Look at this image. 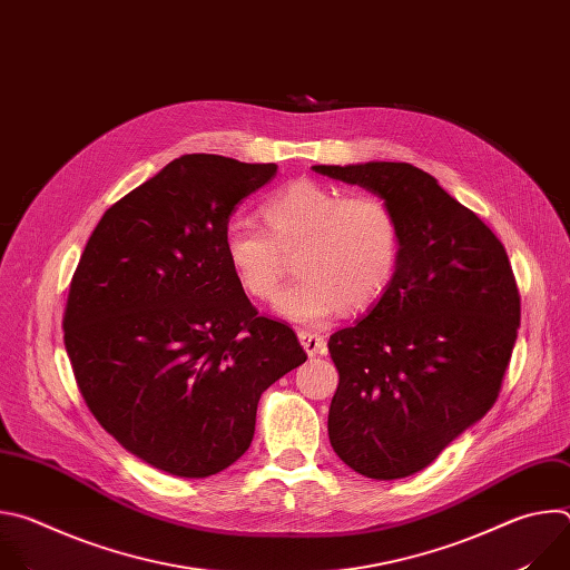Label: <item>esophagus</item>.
<instances>
[{"mask_svg": "<svg viewBox=\"0 0 570 570\" xmlns=\"http://www.w3.org/2000/svg\"><path fill=\"white\" fill-rule=\"evenodd\" d=\"M297 338H299V343H302V347L308 356H315V354L324 352V338L320 334L302 330V332H297Z\"/></svg>", "mask_w": 570, "mask_h": 570, "instance_id": "34e87169", "label": "esophagus"}]
</instances>
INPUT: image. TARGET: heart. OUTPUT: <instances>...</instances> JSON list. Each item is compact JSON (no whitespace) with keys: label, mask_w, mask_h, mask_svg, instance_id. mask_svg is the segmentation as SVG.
I'll use <instances>...</instances> for the list:
<instances>
[{"label":"heart","mask_w":570,"mask_h":570,"mask_svg":"<svg viewBox=\"0 0 570 570\" xmlns=\"http://www.w3.org/2000/svg\"><path fill=\"white\" fill-rule=\"evenodd\" d=\"M266 229L229 223L225 262L250 299L271 302L286 257L297 253L291 284L275 308L297 324H322L347 308L372 306L390 288L401 259V225L376 194H345L315 180H293L262 203Z\"/></svg>","instance_id":"obj_1"}]
</instances>
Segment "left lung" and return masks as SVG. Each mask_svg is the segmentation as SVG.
Wrapping results in <instances>:
<instances>
[{
    "label": "left lung",
    "instance_id": "left-lung-1",
    "mask_svg": "<svg viewBox=\"0 0 570 570\" xmlns=\"http://www.w3.org/2000/svg\"><path fill=\"white\" fill-rule=\"evenodd\" d=\"M313 169L385 198L401 225L390 288L330 338V440L361 475H413L497 403L521 324L517 279L497 234L409 161Z\"/></svg>",
    "mask_w": 570,
    "mask_h": 570
}]
</instances>
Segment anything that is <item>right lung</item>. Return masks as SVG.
Listing matches in <instances>:
<instances>
[{"label":"right lung","mask_w":570,"mask_h":570,"mask_svg":"<svg viewBox=\"0 0 570 570\" xmlns=\"http://www.w3.org/2000/svg\"><path fill=\"white\" fill-rule=\"evenodd\" d=\"M277 165L183 155L117 200L69 284L65 350L97 422L132 455L207 478L248 451L262 392L306 361L232 277L223 234Z\"/></svg>","instance_id":"obj_1"}]
</instances>
